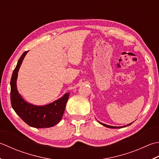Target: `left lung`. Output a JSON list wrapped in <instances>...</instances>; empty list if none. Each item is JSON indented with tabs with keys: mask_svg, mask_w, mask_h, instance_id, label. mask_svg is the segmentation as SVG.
I'll return each instance as SVG.
<instances>
[{
	"mask_svg": "<svg viewBox=\"0 0 159 159\" xmlns=\"http://www.w3.org/2000/svg\"><path fill=\"white\" fill-rule=\"evenodd\" d=\"M99 124H101L102 125H104L105 127H107V128H124V127H126V126H128V125H131L132 124V123L131 124H128V125H124V126H120V127H116V126H111V125H106V124H103V123H101V122H99Z\"/></svg>",
	"mask_w": 159,
	"mask_h": 159,
	"instance_id": "8db88e82",
	"label": "left lung"
}]
</instances>
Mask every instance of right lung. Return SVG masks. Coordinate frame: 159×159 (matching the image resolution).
<instances>
[{
	"label": "right lung",
	"mask_w": 159,
	"mask_h": 159,
	"mask_svg": "<svg viewBox=\"0 0 159 159\" xmlns=\"http://www.w3.org/2000/svg\"><path fill=\"white\" fill-rule=\"evenodd\" d=\"M27 51H25L19 59L17 65L13 72L11 85V103L13 109L27 125L36 128H50L56 125L62 118L69 93L49 104L45 106H35L28 103L22 99L18 93L16 87L18 73L22 60Z\"/></svg>",
	"instance_id": "1"
}]
</instances>
